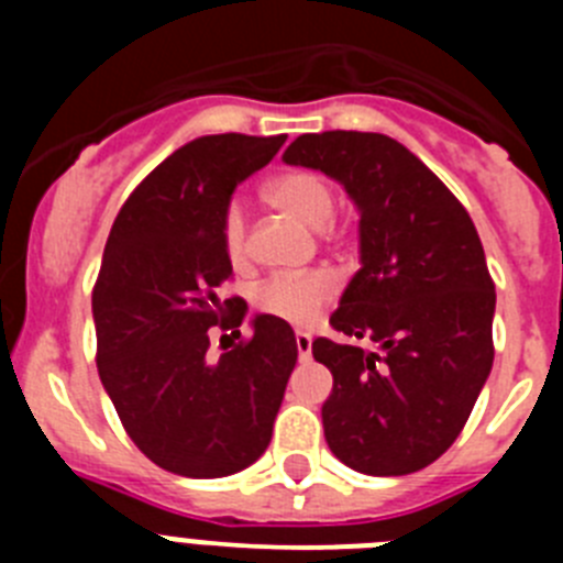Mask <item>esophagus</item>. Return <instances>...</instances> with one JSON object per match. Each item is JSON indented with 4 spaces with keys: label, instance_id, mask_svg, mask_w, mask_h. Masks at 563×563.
Listing matches in <instances>:
<instances>
[{
    "label": "esophagus",
    "instance_id": "34e87169",
    "mask_svg": "<svg viewBox=\"0 0 563 563\" xmlns=\"http://www.w3.org/2000/svg\"><path fill=\"white\" fill-rule=\"evenodd\" d=\"M296 350L301 361H307L312 355V338L307 332H296Z\"/></svg>",
    "mask_w": 563,
    "mask_h": 563
}]
</instances>
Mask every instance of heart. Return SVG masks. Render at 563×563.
<instances>
[{
	"label": "heart",
	"mask_w": 563,
	"mask_h": 563,
	"mask_svg": "<svg viewBox=\"0 0 563 563\" xmlns=\"http://www.w3.org/2000/svg\"><path fill=\"white\" fill-rule=\"evenodd\" d=\"M262 200L276 211L287 213L301 225L316 228L324 242H335L341 228L332 220L335 211V191L330 183L305 168L273 174L262 186ZM220 247L225 262L236 273L251 271V251H247V225L239 208H228L220 222ZM338 285L324 271H310L301 276H276L258 285L253 305L258 312L287 321L292 327H312L321 312L332 305Z\"/></svg>",
	"instance_id": "b5f03b06"
}]
</instances>
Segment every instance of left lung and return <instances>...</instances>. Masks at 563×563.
<instances>
[{"label": "left lung", "mask_w": 563, "mask_h": 563, "mask_svg": "<svg viewBox=\"0 0 563 563\" xmlns=\"http://www.w3.org/2000/svg\"><path fill=\"white\" fill-rule=\"evenodd\" d=\"M285 161L335 177L361 208L363 267L330 327L380 352L312 341L332 372L327 445L361 474H415L454 445L494 366L496 290L479 233L449 186L386 134H301Z\"/></svg>", "instance_id": "left-lung-1"}]
</instances>
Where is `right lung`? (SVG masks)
<instances>
[{
  "instance_id": "add662e5",
  "label": "right lung",
  "mask_w": 563,
  "mask_h": 563,
  "mask_svg": "<svg viewBox=\"0 0 563 563\" xmlns=\"http://www.w3.org/2000/svg\"><path fill=\"white\" fill-rule=\"evenodd\" d=\"M285 141L228 132L186 143L129 194L103 247L98 375L134 445L188 479L231 476L265 454L296 366L287 321L258 316L242 335L247 305L220 292L233 278L220 247L233 188ZM213 331L229 341L217 362Z\"/></svg>"
}]
</instances>
